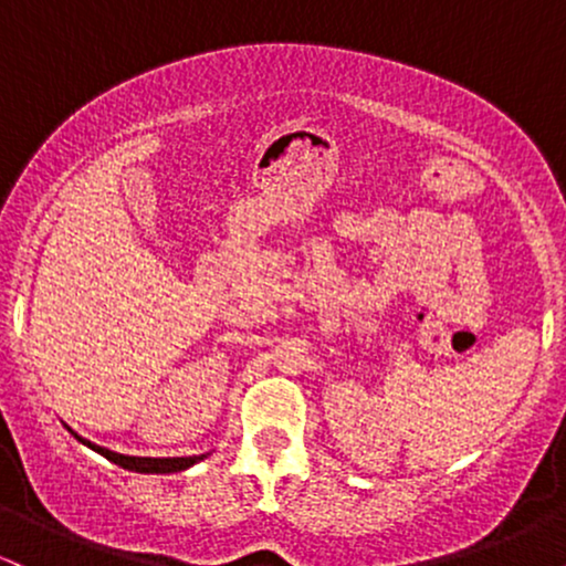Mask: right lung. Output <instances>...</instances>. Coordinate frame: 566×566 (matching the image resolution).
Returning <instances> with one entry per match:
<instances>
[{
  "label": "right lung",
  "mask_w": 566,
  "mask_h": 566,
  "mask_svg": "<svg viewBox=\"0 0 566 566\" xmlns=\"http://www.w3.org/2000/svg\"><path fill=\"white\" fill-rule=\"evenodd\" d=\"M76 439H80L82 444H87L90 450L101 452L103 458L112 460V463L122 465V469L138 471V473H175V471L191 469L193 463L205 460V454H193V458H133V454H119V452L106 450V447H97V444H93V441H84L82 437H76Z\"/></svg>",
  "instance_id": "1"
}]
</instances>
